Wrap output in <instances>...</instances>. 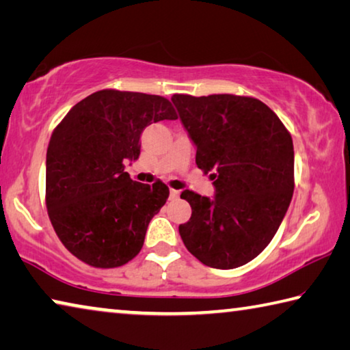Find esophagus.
<instances>
[{
    "instance_id": "1",
    "label": "esophagus",
    "mask_w": 350,
    "mask_h": 350,
    "mask_svg": "<svg viewBox=\"0 0 350 350\" xmlns=\"http://www.w3.org/2000/svg\"><path fill=\"white\" fill-rule=\"evenodd\" d=\"M179 196H180V193L177 191V189H170V200L179 199Z\"/></svg>"
}]
</instances>
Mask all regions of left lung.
I'll return each instance as SVG.
<instances>
[{"label": "left lung", "mask_w": 350, "mask_h": 350, "mask_svg": "<svg viewBox=\"0 0 350 350\" xmlns=\"http://www.w3.org/2000/svg\"><path fill=\"white\" fill-rule=\"evenodd\" d=\"M171 102L196 146V165L210 176L215 196L182 191L191 217L179 225L188 252L213 269L250 262L273 239L293 196V142L258 98L232 94Z\"/></svg>", "instance_id": "obj_1"}]
</instances>
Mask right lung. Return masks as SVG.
<instances>
[{"label":"right lung","mask_w":350,"mask_h":350,"mask_svg":"<svg viewBox=\"0 0 350 350\" xmlns=\"http://www.w3.org/2000/svg\"><path fill=\"white\" fill-rule=\"evenodd\" d=\"M167 98L103 90L70 109L46 154V206L55 233L83 262L120 267L142 250L148 224L170 189L133 180L125 162L140 156V135L176 120Z\"/></svg>","instance_id":"1"}]
</instances>
